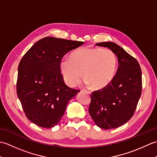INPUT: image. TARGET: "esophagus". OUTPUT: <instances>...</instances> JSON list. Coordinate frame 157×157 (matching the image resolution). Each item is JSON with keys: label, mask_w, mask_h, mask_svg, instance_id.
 <instances>
[{"label": "esophagus", "mask_w": 157, "mask_h": 157, "mask_svg": "<svg viewBox=\"0 0 157 157\" xmlns=\"http://www.w3.org/2000/svg\"><path fill=\"white\" fill-rule=\"evenodd\" d=\"M84 92H86L87 93V94H91V92L90 91H88V90H83Z\"/></svg>", "instance_id": "obj_1"}]
</instances>
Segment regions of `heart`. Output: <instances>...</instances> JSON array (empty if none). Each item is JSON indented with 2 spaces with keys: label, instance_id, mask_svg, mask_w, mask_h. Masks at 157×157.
I'll use <instances>...</instances> for the list:
<instances>
[{
  "label": "heart",
  "instance_id": "1",
  "mask_svg": "<svg viewBox=\"0 0 157 157\" xmlns=\"http://www.w3.org/2000/svg\"><path fill=\"white\" fill-rule=\"evenodd\" d=\"M117 58L109 48L85 47L71 53L70 59H63L60 70L64 81L74 87L81 80L82 73L85 83L94 89H102L114 78Z\"/></svg>",
  "mask_w": 157,
  "mask_h": 157
}]
</instances>
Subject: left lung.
Segmentation results:
<instances>
[{"mask_svg": "<svg viewBox=\"0 0 157 157\" xmlns=\"http://www.w3.org/2000/svg\"><path fill=\"white\" fill-rule=\"evenodd\" d=\"M118 59L117 71L106 87L93 92L88 111L96 125L110 129L125 124L134 115L142 93V71L137 60L114 42H100Z\"/></svg>", "mask_w": 157, "mask_h": 157, "instance_id": "1", "label": "left lung"}]
</instances>
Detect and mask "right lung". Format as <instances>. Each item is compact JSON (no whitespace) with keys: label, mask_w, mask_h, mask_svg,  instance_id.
<instances>
[{"label":"right lung","mask_w":157,"mask_h":157,"mask_svg":"<svg viewBox=\"0 0 157 157\" xmlns=\"http://www.w3.org/2000/svg\"><path fill=\"white\" fill-rule=\"evenodd\" d=\"M84 44L46 37L36 42L18 66L17 94L27 118L41 128L60 121L70 100L79 92L68 87L60 70L65 55Z\"/></svg>","instance_id":"obj_1"}]
</instances>
